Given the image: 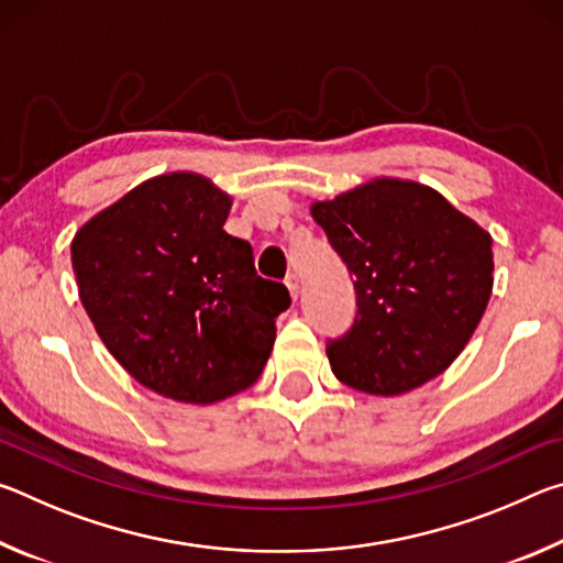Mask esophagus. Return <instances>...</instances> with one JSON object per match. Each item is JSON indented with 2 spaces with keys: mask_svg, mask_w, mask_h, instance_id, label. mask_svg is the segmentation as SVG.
<instances>
[{
  "mask_svg": "<svg viewBox=\"0 0 563 563\" xmlns=\"http://www.w3.org/2000/svg\"><path fill=\"white\" fill-rule=\"evenodd\" d=\"M285 285H288L292 300H298V295H300V278H298V275L290 273L288 278H285Z\"/></svg>",
  "mask_w": 563,
  "mask_h": 563,
  "instance_id": "obj_1",
  "label": "esophagus"
}]
</instances>
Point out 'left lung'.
<instances>
[{
	"mask_svg": "<svg viewBox=\"0 0 563 563\" xmlns=\"http://www.w3.org/2000/svg\"><path fill=\"white\" fill-rule=\"evenodd\" d=\"M312 218L355 275V320L328 342L340 383L395 397L444 373L487 310L492 235L437 190L399 178L312 203Z\"/></svg>",
	"mask_w": 563,
	"mask_h": 563,
	"instance_id": "1",
	"label": "left lung"
}]
</instances>
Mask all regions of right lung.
Here are the masks:
<instances>
[{"instance_id":"1","label":"right lung","mask_w":563,"mask_h":563,"mask_svg":"<svg viewBox=\"0 0 563 563\" xmlns=\"http://www.w3.org/2000/svg\"><path fill=\"white\" fill-rule=\"evenodd\" d=\"M231 196L198 174H166L79 228L71 265L103 345L154 393L213 405L261 377L283 283L255 273L253 247L223 231Z\"/></svg>"}]
</instances>
